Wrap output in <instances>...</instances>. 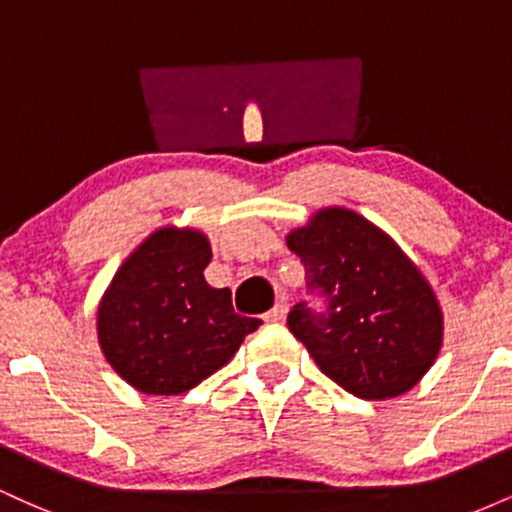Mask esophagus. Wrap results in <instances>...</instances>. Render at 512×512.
Masks as SVG:
<instances>
[{
    "label": "esophagus",
    "mask_w": 512,
    "mask_h": 512,
    "mask_svg": "<svg viewBox=\"0 0 512 512\" xmlns=\"http://www.w3.org/2000/svg\"><path fill=\"white\" fill-rule=\"evenodd\" d=\"M286 313H289V305L286 303H276L269 313H264V320L267 322H284Z\"/></svg>",
    "instance_id": "34e87169"
}]
</instances>
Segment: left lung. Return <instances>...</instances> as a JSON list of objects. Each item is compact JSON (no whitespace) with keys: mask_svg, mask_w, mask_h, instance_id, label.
Here are the masks:
<instances>
[{"mask_svg":"<svg viewBox=\"0 0 512 512\" xmlns=\"http://www.w3.org/2000/svg\"><path fill=\"white\" fill-rule=\"evenodd\" d=\"M286 245L308 289L325 298L322 313L303 301L286 320L322 373L361 399H392L419 383L443 344V310L395 240L356 211L327 207Z\"/></svg>","mask_w":512,"mask_h":512,"instance_id":"1","label":"left lung"}]
</instances>
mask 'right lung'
<instances>
[{
  "label": "right lung",
  "mask_w": 512,
  "mask_h": 512,
  "mask_svg": "<svg viewBox=\"0 0 512 512\" xmlns=\"http://www.w3.org/2000/svg\"><path fill=\"white\" fill-rule=\"evenodd\" d=\"M207 236L158 228L122 262L98 305L105 361L144 395H180L226 366L262 325L233 310L231 291L204 279Z\"/></svg>",
  "instance_id": "1"
}]
</instances>
